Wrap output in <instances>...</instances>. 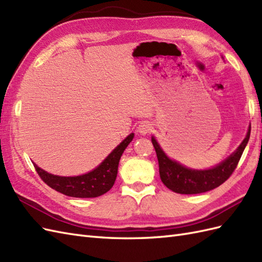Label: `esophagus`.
<instances>
[{"instance_id": "obj_1", "label": "esophagus", "mask_w": 262, "mask_h": 262, "mask_svg": "<svg viewBox=\"0 0 262 262\" xmlns=\"http://www.w3.org/2000/svg\"><path fill=\"white\" fill-rule=\"evenodd\" d=\"M151 124L149 122H143L140 123L139 126H138V133L140 134V135H147V134L151 132Z\"/></svg>"}]
</instances>
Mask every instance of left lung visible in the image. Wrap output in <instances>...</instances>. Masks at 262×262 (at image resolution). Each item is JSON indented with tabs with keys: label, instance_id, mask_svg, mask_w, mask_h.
I'll list each match as a JSON object with an SVG mask.
<instances>
[{
	"label": "left lung",
	"instance_id": "obj_1",
	"mask_svg": "<svg viewBox=\"0 0 262 262\" xmlns=\"http://www.w3.org/2000/svg\"><path fill=\"white\" fill-rule=\"evenodd\" d=\"M251 126L248 128L243 143L224 162L209 169H191L182 165L166 155L155 137H151V143L156 150L159 175L163 184L173 192L183 195H193L217 188L231 176L239 163L240 157L250 137Z\"/></svg>",
	"mask_w": 262,
	"mask_h": 262
}]
</instances>
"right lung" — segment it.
<instances>
[{
  "instance_id": "right-lung-1",
  "label": "right lung",
  "mask_w": 262,
  "mask_h": 262,
  "mask_svg": "<svg viewBox=\"0 0 262 262\" xmlns=\"http://www.w3.org/2000/svg\"><path fill=\"white\" fill-rule=\"evenodd\" d=\"M133 138L134 133L129 134L95 169L84 175L73 177L57 176L39 168L36 164H34V167L43 182L56 191L70 197L95 198L104 195L115 183L119 159Z\"/></svg>"
}]
</instances>
